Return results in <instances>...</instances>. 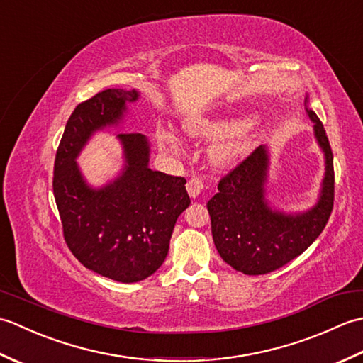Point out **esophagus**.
<instances>
[{
    "instance_id": "esophagus-1",
    "label": "esophagus",
    "mask_w": 363,
    "mask_h": 363,
    "mask_svg": "<svg viewBox=\"0 0 363 363\" xmlns=\"http://www.w3.org/2000/svg\"><path fill=\"white\" fill-rule=\"evenodd\" d=\"M204 189V179L201 176H194L190 177L189 182H187V191L190 196H198L199 194H201Z\"/></svg>"
}]
</instances>
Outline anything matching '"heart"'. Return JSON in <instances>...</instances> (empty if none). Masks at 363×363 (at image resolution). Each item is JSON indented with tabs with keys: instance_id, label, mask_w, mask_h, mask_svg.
I'll list each match as a JSON object with an SVG mask.
<instances>
[{
	"instance_id": "1",
	"label": "heart",
	"mask_w": 363,
	"mask_h": 363,
	"mask_svg": "<svg viewBox=\"0 0 363 363\" xmlns=\"http://www.w3.org/2000/svg\"><path fill=\"white\" fill-rule=\"evenodd\" d=\"M242 128L243 123L237 120H201L194 123L189 128V133L196 137H223L238 133ZM242 150L243 146L240 143H228L218 146L213 154L218 160L225 162L238 156Z\"/></svg>"
}]
</instances>
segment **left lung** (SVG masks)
<instances>
[{"instance_id": "obj_1", "label": "left lung", "mask_w": 363, "mask_h": 363, "mask_svg": "<svg viewBox=\"0 0 363 363\" xmlns=\"http://www.w3.org/2000/svg\"><path fill=\"white\" fill-rule=\"evenodd\" d=\"M315 137L325 151L326 174L320 199L311 211L287 215L273 211L265 199L268 152L254 150L218 182L207 211L213 243L221 259L243 274H267L289 264L317 240L334 207V157L323 123L313 111Z\"/></svg>"}]
</instances>
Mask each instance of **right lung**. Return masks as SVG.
Segmentation results:
<instances>
[{"label":"right lung","instance_id":"right-lung-1","mask_svg":"<svg viewBox=\"0 0 363 363\" xmlns=\"http://www.w3.org/2000/svg\"><path fill=\"white\" fill-rule=\"evenodd\" d=\"M135 90L107 89L79 103L67 121L54 160L52 191L65 243L81 264L109 279L138 282L164 264L176 220L190 198L186 177L148 168L150 145L121 133L125 172L99 190L84 182L74 159L90 135L117 125Z\"/></svg>","mask_w":363,"mask_h":363}]
</instances>
